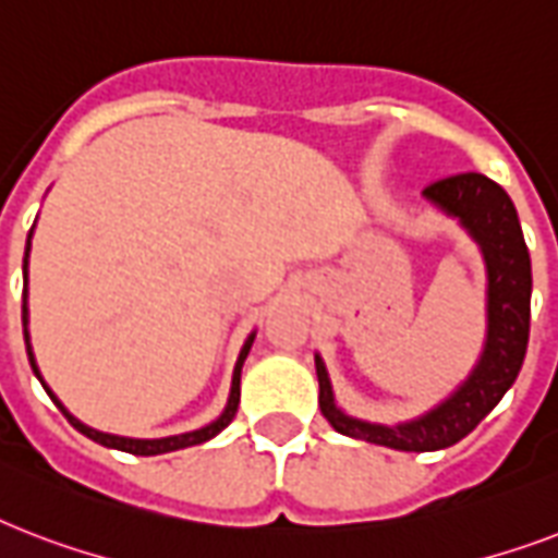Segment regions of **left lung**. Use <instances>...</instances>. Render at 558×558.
Listing matches in <instances>:
<instances>
[{"label": "left lung", "mask_w": 558, "mask_h": 558, "mask_svg": "<svg viewBox=\"0 0 558 558\" xmlns=\"http://www.w3.org/2000/svg\"><path fill=\"white\" fill-rule=\"evenodd\" d=\"M428 202L446 210L481 245L486 263V341L477 365L451 397L425 411L411 423L379 425L348 416L336 405L330 376L322 356H315L318 373V405L327 423L339 434L376 442L399 451H437L463 440L519 376L530 339V292L533 271L530 252L521 234L519 214L501 185L481 173H458L440 179L423 191Z\"/></svg>", "instance_id": "1"}]
</instances>
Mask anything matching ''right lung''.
Here are the masks:
<instances>
[{
    "label": "right lung",
    "mask_w": 558,
    "mask_h": 558,
    "mask_svg": "<svg viewBox=\"0 0 558 558\" xmlns=\"http://www.w3.org/2000/svg\"><path fill=\"white\" fill-rule=\"evenodd\" d=\"M34 231V228H31ZM31 231H28V245H25V260H22V283H25V289H22V332H25V350H28V362H31V371H34V376H37L39 381H43V376H39V367L37 362H34V350H31V341H28V252H31ZM252 341H254V332L245 339L243 350H240V356H236V365H234V379H231V393H228V405L226 411L214 420V423L202 425V428H196V432H185V434H173V437H159V440H135V437H118V434H107V432H98V428H89L86 423H81L77 416H72L69 411H65V405L60 402V399L51 393V388H48L46 381H43V388H46V393L51 399H54V405L63 411V416L69 420V423L77 428L81 434H86L89 440L100 442V446H107V449H118V451H130V454H165V451H177V449H187V446H199V442L210 440V437H217L222 428H226L231 420H234L236 414V405H240V371H243V362L245 356H248V350H252Z\"/></svg>",
    "instance_id": "right-lung-1"
}]
</instances>
